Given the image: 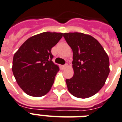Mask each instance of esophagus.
<instances>
[{
  "mask_svg": "<svg viewBox=\"0 0 122 122\" xmlns=\"http://www.w3.org/2000/svg\"><path fill=\"white\" fill-rule=\"evenodd\" d=\"M67 66H68V64H64V65H63V66H62V68H63V69H64V68H66Z\"/></svg>",
  "mask_w": 122,
  "mask_h": 122,
  "instance_id": "esophagus-1",
  "label": "esophagus"
}]
</instances>
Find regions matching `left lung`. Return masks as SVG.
<instances>
[{"label":"left lung","mask_w":122,"mask_h":122,"mask_svg":"<svg viewBox=\"0 0 122 122\" xmlns=\"http://www.w3.org/2000/svg\"><path fill=\"white\" fill-rule=\"evenodd\" d=\"M73 50V76L66 79L71 95L87 98L104 86L110 73L109 58L100 43L92 36L81 32L63 34Z\"/></svg>","instance_id":"1"}]
</instances>
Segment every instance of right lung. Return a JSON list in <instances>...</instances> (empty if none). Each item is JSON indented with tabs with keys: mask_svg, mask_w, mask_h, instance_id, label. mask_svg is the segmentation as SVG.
Segmentation results:
<instances>
[{
	"mask_svg": "<svg viewBox=\"0 0 122 122\" xmlns=\"http://www.w3.org/2000/svg\"><path fill=\"white\" fill-rule=\"evenodd\" d=\"M62 37L61 32L38 34L27 39L14 54L13 74L27 95L42 97L51 90L59 70L52 61L51 49Z\"/></svg>",
	"mask_w": 122,
	"mask_h": 122,
	"instance_id": "right-lung-1",
	"label": "right lung"
}]
</instances>
